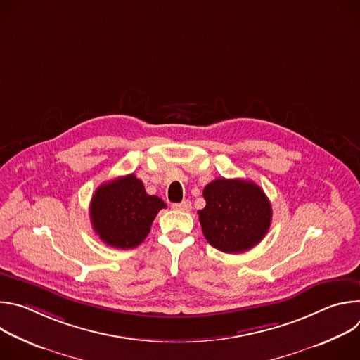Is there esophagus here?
I'll return each instance as SVG.
<instances>
[{
	"label": "esophagus",
	"mask_w": 360,
	"mask_h": 360,
	"mask_svg": "<svg viewBox=\"0 0 360 360\" xmlns=\"http://www.w3.org/2000/svg\"><path fill=\"white\" fill-rule=\"evenodd\" d=\"M172 208L176 210V211H181V212H188V211H191V202L186 199V200H182L179 203H174Z\"/></svg>",
	"instance_id": "34e87169"
}]
</instances>
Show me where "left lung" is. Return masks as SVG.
I'll return each mask as SVG.
<instances>
[{"mask_svg": "<svg viewBox=\"0 0 360 360\" xmlns=\"http://www.w3.org/2000/svg\"><path fill=\"white\" fill-rule=\"evenodd\" d=\"M205 208L198 211L203 236L217 249L242 253L258 245L272 222L265 192L252 181L218 178L203 188Z\"/></svg>", "mask_w": 360, "mask_h": 360, "instance_id": "obj_1", "label": "left lung"}]
</instances>
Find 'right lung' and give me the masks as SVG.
<instances>
[{"label":"right lung","mask_w":360,"mask_h":360,"mask_svg":"<svg viewBox=\"0 0 360 360\" xmlns=\"http://www.w3.org/2000/svg\"><path fill=\"white\" fill-rule=\"evenodd\" d=\"M165 202L148 195L134 174L102 184L92 195L89 217L101 240L118 249L135 248L143 242Z\"/></svg>","instance_id":"obj_1"}]
</instances>
